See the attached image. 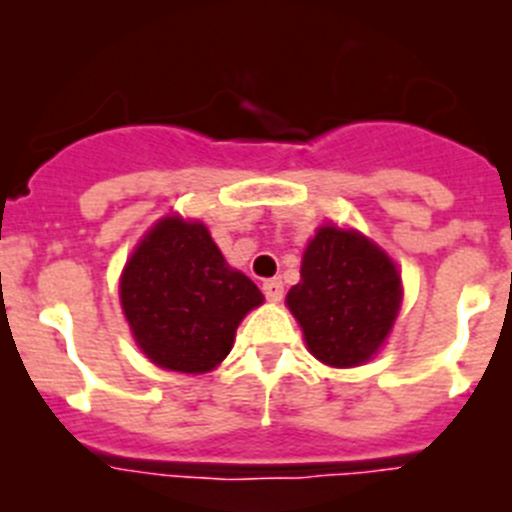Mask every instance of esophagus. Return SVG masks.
<instances>
[{"label":"esophagus","instance_id":"34e87169","mask_svg":"<svg viewBox=\"0 0 512 512\" xmlns=\"http://www.w3.org/2000/svg\"><path fill=\"white\" fill-rule=\"evenodd\" d=\"M261 289H264L269 302H281V297H284V284H281V279H266Z\"/></svg>","mask_w":512,"mask_h":512}]
</instances>
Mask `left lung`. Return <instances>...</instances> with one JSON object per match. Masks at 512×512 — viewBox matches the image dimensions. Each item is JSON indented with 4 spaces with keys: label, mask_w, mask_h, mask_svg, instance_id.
Returning <instances> with one entry per match:
<instances>
[{
    "label": "left lung",
    "mask_w": 512,
    "mask_h": 512,
    "mask_svg": "<svg viewBox=\"0 0 512 512\" xmlns=\"http://www.w3.org/2000/svg\"><path fill=\"white\" fill-rule=\"evenodd\" d=\"M287 304L309 353L332 368L373 358L401 307V276L381 248L355 231L325 225L309 241L302 281Z\"/></svg>",
    "instance_id": "8db88e82"
}]
</instances>
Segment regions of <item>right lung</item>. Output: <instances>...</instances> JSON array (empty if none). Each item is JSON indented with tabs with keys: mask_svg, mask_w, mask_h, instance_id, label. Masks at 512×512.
I'll list each match as a JSON object with an SVG mask.
<instances>
[{
	"mask_svg": "<svg viewBox=\"0 0 512 512\" xmlns=\"http://www.w3.org/2000/svg\"><path fill=\"white\" fill-rule=\"evenodd\" d=\"M119 292L144 355L180 373L213 370L243 317L264 302L246 274L225 264L208 228L182 218L159 220L144 236Z\"/></svg>",
	"mask_w": 512,
	"mask_h": 512,
	"instance_id": "obj_1",
	"label": "right lung"
}]
</instances>
